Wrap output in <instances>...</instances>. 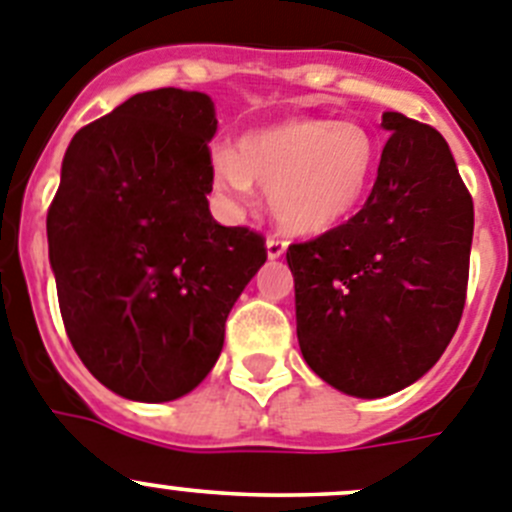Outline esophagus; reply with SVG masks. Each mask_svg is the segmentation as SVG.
Wrapping results in <instances>:
<instances>
[{"instance_id":"1","label":"esophagus","mask_w":512,"mask_h":512,"mask_svg":"<svg viewBox=\"0 0 512 512\" xmlns=\"http://www.w3.org/2000/svg\"><path fill=\"white\" fill-rule=\"evenodd\" d=\"M265 247H267V257H270V260H280V257L285 255V250H288V242L270 237Z\"/></svg>"}]
</instances>
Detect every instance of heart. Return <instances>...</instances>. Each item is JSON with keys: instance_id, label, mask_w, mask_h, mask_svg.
Masks as SVG:
<instances>
[{"instance_id": "1", "label": "heart", "mask_w": 512, "mask_h": 512, "mask_svg": "<svg viewBox=\"0 0 512 512\" xmlns=\"http://www.w3.org/2000/svg\"><path fill=\"white\" fill-rule=\"evenodd\" d=\"M379 148L361 123L298 118L252 131L237 154L219 148L212 176L232 202L267 186V202L280 227L295 234H321L346 222L374 181Z\"/></svg>"}]
</instances>
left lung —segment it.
Returning <instances> with one entry per match:
<instances>
[{
    "mask_svg": "<svg viewBox=\"0 0 512 512\" xmlns=\"http://www.w3.org/2000/svg\"><path fill=\"white\" fill-rule=\"evenodd\" d=\"M391 133L364 209L290 245L305 364L333 389L381 399L439 361L460 326L475 212L442 133L386 111Z\"/></svg>",
    "mask_w": 512,
    "mask_h": 512,
    "instance_id": "left-lung-1",
    "label": "left lung"
}]
</instances>
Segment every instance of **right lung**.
Returning a JSON list of instances; mask_svg holds the SVG:
<instances>
[{
    "instance_id": "1",
    "label": "right lung",
    "mask_w": 512,
    "mask_h": 512,
    "mask_svg": "<svg viewBox=\"0 0 512 512\" xmlns=\"http://www.w3.org/2000/svg\"><path fill=\"white\" fill-rule=\"evenodd\" d=\"M214 133L207 93L159 88L80 128L62 159L47 212L62 323L85 369L123 399L197 389L267 260L260 234L209 212Z\"/></svg>"
}]
</instances>
